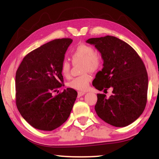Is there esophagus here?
Masks as SVG:
<instances>
[{
  "label": "esophagus",
  "mask_w": 159,
  "mask_h": 159,
  "mask_svg": "<svg viewBox=\"0 0 159 159\" xmlns=\"http://www.w3.org/2000/svg\"><path fill=\"white\" fill-rule=\"evenodd\" d=\"M86 92H82V91H79L78 92V97H81L82 96V95H84V94H85Z\"/></svg>",
  "instance_id": "obj_1"
}]
</instances>
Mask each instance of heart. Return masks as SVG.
<instances>
[{"label": "heart", "instance_id": "obj_1", "mask_svg": "<svg viewBox=\"0 0 159 159\" xmlns=\"http://www.w3.org/2000/svg\"><path fill=\"white\" fill-rule=\"evenodd\" d=\"M74 63L82 61V72L90 71H96L101 68L102 60L101 56L95 53L92 46L87 44H80L74 50L71 55ZM61 73L63 77L69 78L70 76V64L66 60L63 61L60 67ZM91 76L89 73H84L82 75L74 78L68 83L70 88L79 91H84L88 88L91 80Z\"/></svg>", "mask_w": 159, "mask_h": 159}]
</instances>
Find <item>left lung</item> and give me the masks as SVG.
<instances>
[{
  "mask_svg": "<svg viewBox=\"0 0 159 159\" xmlns=\"http://www.w3.org/2000/svg\"><path fill=\"white\" fill-rule=\"evenodd\" d=\"M86 42L95 45L103 60V69L96 74L93 85L104 92L113 89L109 98L97 94L96 114L114 127L130 125L146 106L148 78L144 63L129 44L116 37L90 38Z\"/></svg>",
  "mask_w": 159,
  "mask_h": 159,
  "instance_id": "1",
  "label": "left lung"
}]
</instances>
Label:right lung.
<instances>
[{
	"label": "right lung",
	"mask_w": 159,
	"mask_h": 159,
	"mask_svg": "<svg viewBox=\"0 0 159 159\" xmlns=\"http://www.w3.org/2000/svg\"><path fill=\"white\" fill-rule=\"evenodd\" d=\"M71 38L56 39L26 55L16 73V104L21 116L35 129L52 131L69 118L77 93L64 83L61 64Z\"/></svg>",
	"instance_id": "1"
}]
</instances>
